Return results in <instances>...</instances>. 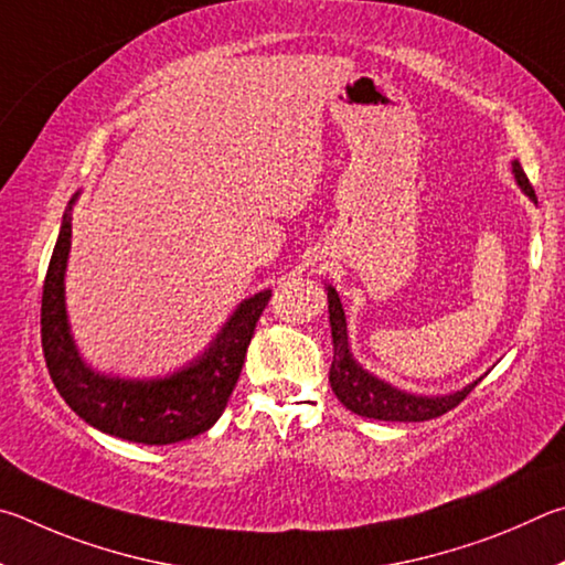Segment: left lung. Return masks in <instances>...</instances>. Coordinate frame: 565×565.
I'll return each mask as SVG.
<instances>
[{
	"instance_id": "obj_1",
	"label": "left lung",
	"mask_w": 565,
	"mask_h": 565,
	"mask_svg": "<svg viewBox=\"0 0 565 565\" xmlns=\"http://www.w3.org/2000/svg\"><path fill=\"white\" fill-rule=\"evenodd\" d=\"M511 173L516 178L521 191L526 193L533 203H539L536 193H533L529 178L523 173L519 161H511ZM324 290H328V312H330L332 350H334L332 367H330V387L350 412L360 414V417L380 419V422H427L434 417H441V414H447L449 409L457 407V404L483 380L481 374V377L469 382L467 387L449 394L407 392V390L394 387L390 382H384L382 377H377V374L364 370L362 364L354 360V354L350 350L348 318H344L340 295L332 285H324Z\"/></svg>"
}]
</instances>
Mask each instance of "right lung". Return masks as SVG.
I'll list each match as a JSON object with an SVG mask.
<instances>
[{"instance_id":"1","label":"right lung","mask_w":565,"mask_h":565,"mask_svg":"<svg viewBox=\"0 0 565 565\" xmlns=\"http://www.w3.org/2000/svg\"><path fill=\"white\" fill-rule=\"evenodd\" d=\"M76 198L78 193L62 217L42 295V348L54 387L78 417L111 437L151 447L193 439L211 429L227 407L270 290L245 298L207 348L171 374L131 380L98 372L78 352L66 312L64 280Z\"/></svg>"}]
</instances>
